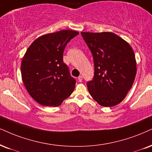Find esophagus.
Segmentation results:
<instances>
[{"mask_svg": "<svg viewBox=\"0 0 152 152\" xmlns=\"http://www.w3.org/2000/svg\"><path fill=\"white\" fill-rule=\"evenodd\" d=\"M78 80H79L80 82H82V76L80 75V76L78 77Z\"/></svg>", "mask_w": 152, "mask_h": 152, "instance_id": "34e87169", "label": "esophagus"}]
</instances>
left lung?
Masks as SVG:
<instances>
[{"mask_svg":"<svg viewBox=\"0 0 152 152\" xmlns=\"http://www.w3.org/2000/svg\"><path fill=\"white\" fill-rule=\"evenodd\" d=\"M81 34L92 53L94 76L88 91L99 105L111 107L121 103L132 87L137 72L135 56L130 45L112 32Z\"/></svg>","mask_w":152,"mask_h":152,"instance_id":"1","label":"left lung"}]
</instances>
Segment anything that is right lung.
<instances>
[{
  "label": "right lung",
  "instance_id": "obj_1",
  "mask_svg": "<svg viewBox=\"0 0 152 152\" xmlns=\"http://www.w3.org/2000/svg\"><path fill=\"white\" fill-rule=\"evenodd\" d=\"M79 34L74 30H61L35 39L24 54L21 74L28 93L42 106H58L69 97L75 87L63 63V51L72 38Z\"/></svg>",
  "mask_w": 152,
  "mask_h": 152
}]
</instances>
